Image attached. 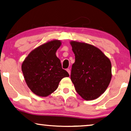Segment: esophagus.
<instances>
[{"mask_svg": "<svg viewBox=\"0 0 131 131\" xmlns=\"http://www.w3.org/2000/svg\"><path fill=\"white\" fill-rule=\"evenodd\" d=\"M66 71H67V72H68V73L69 74V75H71V71H70L69 69H66Z\"/></svg>", "mask_w": 131, "mask_h": 131, "instance_id": "34e87169", "label": "esophagus"}]
</instances>
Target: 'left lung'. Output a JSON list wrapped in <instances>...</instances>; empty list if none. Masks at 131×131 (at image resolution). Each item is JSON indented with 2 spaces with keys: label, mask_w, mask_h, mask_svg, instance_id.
<instances>
[{
  "label": "left lung",
  "mask_w": 131,
  "mask_h": 131,
  "mask_svg": "<svg viewBox=\"0 0 131 131\" xmlns=\"http://www.w3.org/2000/svg\"><path fill=\"white\" fill-rule=\"evenodd\" d=\"M70 44L75 56L71 79L76 91L86 101L96 99L105 92L111 82V60L92 45L74 40Z\"/></svg>",
  "instance_id": "left-lung-1"
}]
</instances>
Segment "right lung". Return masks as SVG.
<instances>
[{"instance_id":"right-lung-1","label":"right lung","mask_w":131,"mask_h":131,"mask_svg":"<svg viewBox=\"0 0 131 131\" xmlns=\"http://www.w3.org/2000/svg\"><path fill=\"white\" fill-rule=\"evenodd\" d=\"M61 45L59 40L49 41L32 50L23 60L22 71L25 82L38 96H49L56 90L62 79L69 77L56 55Z\"/></svg>"}]
</instances>
